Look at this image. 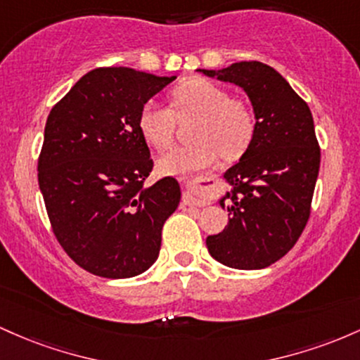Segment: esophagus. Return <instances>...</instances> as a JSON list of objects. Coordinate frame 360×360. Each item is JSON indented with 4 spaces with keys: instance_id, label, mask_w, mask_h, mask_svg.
I'll return each instance as SVG.
<instances>
[{
    "instance_id": "esophagus-1",
    "label": "esophagus",
    "mask_w": 360,
    "mask_h": 360,
    "mask_svg": "<svg viewBox=\"0 0 360 360\" xmlns=\"http://www.w3.org/2000/svg\"><path fill=\"white\" fill-rule=\"evenodd\" d=\"M184 192H185V202H187V204H193V205L205 204V199H202L199 193H197L195 181L193 180L184 181Z\"/></svg>"
}]
</instances>
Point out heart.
Returning <instances> with one entry per match:
<instances>
[{
  "instance_id": "b5f03b06",
  "label": "heart",
  "mask_w": 360,
  "mask_h": 360,
  "mask_svg": "<svg viewBox=\"0 0 360 360\" xmlns=\"http://www.w3.org/2000/svg\"><path fill=\"white\" fill-rule=\"evenodd\" d=\"M172 108L148 100L137 115V127L146 143L156 149L172 144L175 115H195L192 119L188 144L175 146L158 160L165 175L184 176L197 169L212 167L219 156L234 160L246 151L255 134V114L240 98H231L221 84L202 76L184 79L169 91Z\"/></svg>"
}]
</instances>
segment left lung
Instances as JSON below:
<instances>
[{
    "label": "left lung",
    "mask_w": 360,
    "mask_h": 360,
    "mask_svg": "<svg viewBox=\"0 0 360 360\" xmlns=\"http://www.w3.org/2000/svg\"><path fill=\"white\" fill-rule=\"evenodd\" d=\"M207 76L241 86L255 112V134L224 173L233 191L221 200L229 223L207 236L209 253L231 269L257 270L296 245L311 214L320 172V144L308 103L274 68L241 60Z\"/></svg>",
    "instance_id": "left-lung-1"
}]
</instances>
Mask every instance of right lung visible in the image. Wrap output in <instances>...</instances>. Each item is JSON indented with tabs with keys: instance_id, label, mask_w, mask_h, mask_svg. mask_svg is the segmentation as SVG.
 <instances>
[{
	"instance_id": "obj_1",
	"label": "right lung",
	"mask_w": 360,
	"mask_h": 360,
	"mask_svg": "<svg viewBox=\"0 0 360 360\" xmlns=\"http://www.w3.org/2000/svg\"><path fill=\"white\" fill-rule=\"evenodd\" d=\"M176 76L98 68L52 107L39 155V187L52 233L76 265L127 278L158 258L179 181L151 187V153L137 127L141 107Z\"/></svg>"
}]
</instances>
